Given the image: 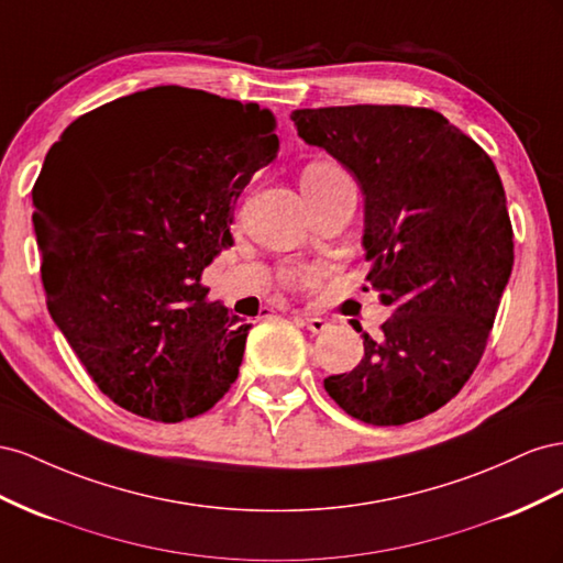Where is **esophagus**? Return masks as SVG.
Segmentation results:
<instances>
[{
    "mask_svg": "<svg viewBox=\"0 0 563 563\" xmlns=\"http://www.w3.org/2000/svg\"><path fill=\"white\" fill-rule=\"evenodd\" d=\"M301 320H303V325H307V330H311V332H325L330 328L328 320L325 318H318V316L301 313Z\"/></svg>",
    "mask_w": 563,
    "mask_h": 563,
    "instance_id": "1",
    "label": "esophagus"
}]
</instances>
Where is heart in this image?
Returning <instances> with one entry per match:
<instances>
[{
  "instance_id": "b5f03b06",
  "label": "heart",
  "mask_w": 563,
  "mask_h": 563,
  "mask_svg": "<svg viewBox=\"0 0 563 563\" xmlns=\"http://www.w3.org/2000/svg\"><path fill=\"white\" fill-rule=\"evenodd\" d=\"M349 179V174L334 163H325V159H318V163H311L307 169L301 172V186H323L332 181H344ZM290 278H299V273H290Z\"/></svg>"
}]
</instances>
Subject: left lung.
Segmentation results:
<instances>
[{"mask_svg":"<svg viewBox=\"0 0 563 563\" xmlns=\"http://www.w3.org/2000/svg\"><path fill=\"white\" fill-rule=\"evenodd\" d=\"M292 122L356 176L367 283L394 309L377 340L361 334L365 356L330 375L325 391L365 424L420 420L460 394L488 344L514 266L500 176L476 141L431 108H303Z\"/></svg>","mask_w":563,"mask_h":563,"instance_id":"obj_1","label":"left lung"}]
</instances>
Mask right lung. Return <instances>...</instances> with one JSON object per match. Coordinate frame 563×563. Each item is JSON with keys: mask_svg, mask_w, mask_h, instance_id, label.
<instances>
[{"mask_svg": "<svg viewBox=\"0 0 563 563\" xmlns=\"http://www.w3.org/2000/svg\"><path fill=\"white\" fill-rule=\"evenodd\" d=\"M256 103L155 87L70 124L32 188L56 325L112 404L155 422L214 408L250 323L207 299L240 192L278 153ZM70 152L78 165L58 166Z\"/></svg>", "mask_w": 563, "mask_h": 563, "instance_id": "obj_1", "label": "right lung"}]
</instances>
